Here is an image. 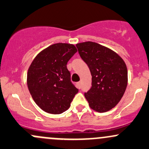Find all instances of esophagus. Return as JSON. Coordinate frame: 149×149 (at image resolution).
<instances>
[{
    "label": "esophagus",
    "mask_w": 149,
    "mask_h": 149,
    "mask_svg": "<svg viewBox=\"0 0 149 149\" xmlns=\"http://www.w3.org/2000/svg\"><path fill=\"white\" fill-rule=\"evenodd\" d=\"M77 85L78 89H80L81 88V81H79V82L77 83Z\"/></svg>",
    "instance_id": "esophagus-1"
}]
</instances>
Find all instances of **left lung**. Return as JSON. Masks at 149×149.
<instances>
[{
	"mask_svg": "<svg viewBox=\"0 0 149 149\" xmlns=\"http://www.w3.org/2000/svg\"><path fill=\"white\" fill-rule=\"evenodd\" d=\"M92 74V88L84 97L89 106L97 112L109 111L120 102L128 84L125 62L112 49L97 42L76 45Z\"/></svg>",
	"mask_w": 149,
	"mask_h": 149,
	"instance_id": "1",
	"label": "left lung"
}]
</instances>
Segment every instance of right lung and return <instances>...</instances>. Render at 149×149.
I'll return each instance as SVG.
<instances>
[{
	"label": "right lung",
	"instance_id": "right-lung-1",
	"mask_svg": "<svg viewBox=\"0 0 149 149\" xmlns=\"http://www.w3.org/2000/svg\"><path fill=\"white\" fill-rule=\"evenodd\" d=\"M77 52L74 45L55 43L40 52L30 64L27 73L28 89L36 104L45 112L65 111L78 92L67 68Z\"/></svg>",
	"mask_w": 149,
	"mask_h": 149
}]
</instances>
